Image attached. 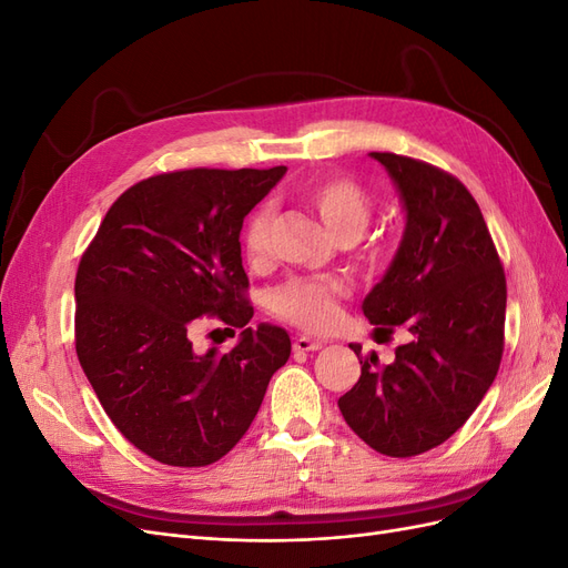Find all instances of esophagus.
<instances>
[{"instance_id":"1","label":"esophagus","mask_w":568,"mask_h":568,"mask_svg":"<svg viewBox=\"0 0 568 568\" xmlns=\"http://www.w3.org/2000/svg\"><path fill=\"white\" fill-rule=\"evenodd\" d=\"M324 346L322 338H313V336H296L294 338V351L298 353H313L320 351Z\"/></svg>"}]
</instances>
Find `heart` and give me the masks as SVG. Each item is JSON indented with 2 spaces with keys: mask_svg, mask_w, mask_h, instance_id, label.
I'll return each mask as SVG.
<instances>
[{
  "mask_svg": "<svg viewBox=\"0 0 568 568\" xmlns=\"http://www.w3.org/2000/svg\"><path fill=\"white\" fill-rule=\"evenodd\" d=\"M303 201L311 205L326 230L348 242L367 227L372 201L351 178H322L303 189ZM272 211H255L244 230V253L253 265L270 255ZM346 284L341 280H291L274 296V313L307 332H329L341 320V298Z\"/></svg>",
  "mask_w": 568,
  "mask_h": 568,
  "instance_id": "heart-1",
  "label": "heart"
}]
</instances>
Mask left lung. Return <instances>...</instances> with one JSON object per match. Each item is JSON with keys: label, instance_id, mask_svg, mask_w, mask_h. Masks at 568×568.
I'll use <instances>...</instances> for the list:
<instances>
[{"label": "left lung", "instance_id": "left-lung-1", "mask_svg": "<svg viewBox=\"0 0 568 568\" xmlns=\"http://www.w3.org/2000/svg\"><path fill=\"white\" fill-rule=\"evenodd\" d=\"M405 205V232L384 280L363 301L376 332L403 324L409 343L390 365L365 357L338 398L369 448L415 457L448 440L490 388L505 351L507 282L478 203L445 170L372 151ZM359 353V346H351Z\"/></svg>", "mask_w": 568, "mask_h": 568}]
</instances>
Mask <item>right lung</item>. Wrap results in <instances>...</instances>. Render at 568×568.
Returning a JSON list of instances; mask_svg holds the SVG:
<instances>
[{
    "label": "right lung",
    "instance_id": "right-lung-1",
    "mask_svg": "<svg viewBox=\"0 0 568 568\" xmlns=\"http://www.w3.org/2000/svg\"><path fill=\"white\" fill-rule=\"evenodd\" d=\"M286 173L194 168L136 182L111 205L75 277V351L101 407L136 450L205 467L248 432L291 355L282 326H246L253 305L239 234ZM217 318L240 343L196 354Z\"/></svg>",
    "mask_w": 568,
    "mask_h": 568
}]
</instances>
